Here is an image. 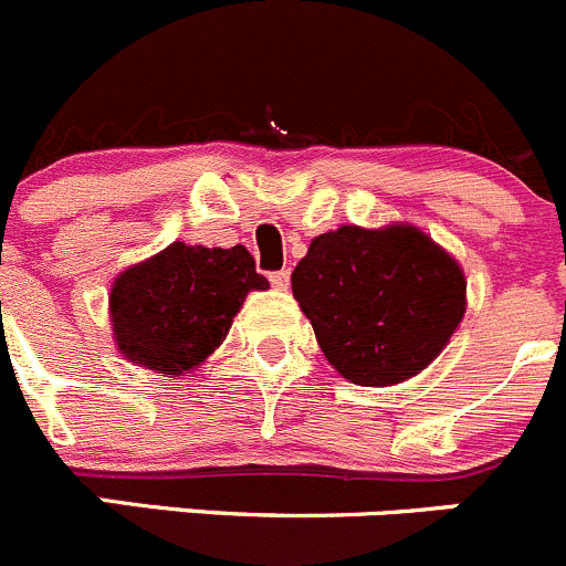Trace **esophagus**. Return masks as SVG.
<instances>
[{
    "label": "esophagus",
    "mask_w": 566,
    "mask_h": 566,
    "mask_svg": "<svg viewBox=\"0 0 566 566\" xmlns=\"http://www.w3.org/2000/svg\"><path fill=\"white\" fill-rule=\"evenodd\" d=\"M269 280H272V286L277 289V292H286L289 280H292V272H289V269H280V272L269 274Z\"/></svg>",
    "instance_id": "esophagus-1"
}]
</instances>
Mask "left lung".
<instances>
[{
  "instance_id": "left-lung-1",
  "label": "left lung",
  "mask_w": 566,
  "mask_h": 566,
  "mask_svg": "<svg viewBox=\"0 0 566 566\" xmlns=\"http://www.w3.org/2000/svg\"><path fill=\"white\" fill-rule=\"evenodd\" d=\"M292 292L331 367L358 386L419 375L467 314L461 263L408 222L316 235Z\"/></svg>"
}]
</instances>
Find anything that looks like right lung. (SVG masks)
<instances>
[{
	"label": "right lung",
	"instance_id": "add662e5",
	"mask_svg": "<svg viewBox=\"0 0 566 566\" xmlns=\"http://www.w3.org/2000/svg\"><path fill=\"white\" fill-rule=\"evenodd\" d=\"M247 247L182 244L118 272L111 286L113 342L130 364L186 378L217 353L250 292H266Z\"/></svg>",
	"mask_w": 566,
	"mask_h": 566
}]
</instances>
